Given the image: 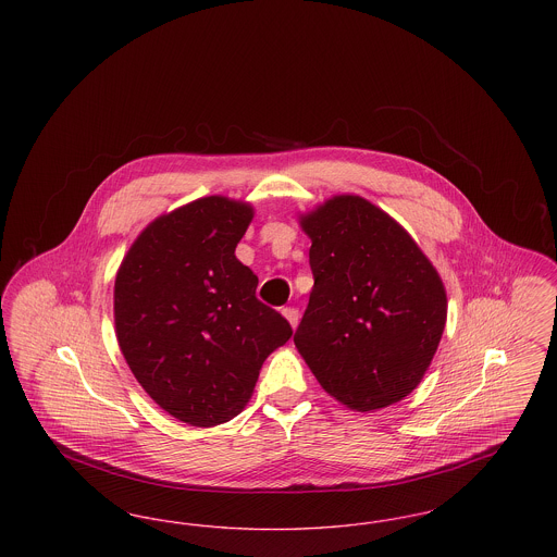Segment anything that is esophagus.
<instances>
[{
    "label": "esophagus",
    "instance_id": "esophagus-1",
    "mask_svg": "<svg viewBox=\"0 0 557 557\" xmlns=\"http://www.w3.org/2000/svg\"><path fill=\"white\" fill-rule=\"evenodd\" d=\"M282 315L290 321L292 327H296V325H298V319H300L298 309H294V307H286V309H282Z\"/></svg>",
    "mask_w": 557,
    "mask_h": 557
}]
</instances>
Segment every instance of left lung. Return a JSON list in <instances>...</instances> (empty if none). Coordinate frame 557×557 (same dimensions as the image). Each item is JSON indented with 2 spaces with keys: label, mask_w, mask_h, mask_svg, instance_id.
Returning a JSON list of instances; mask_svg holds the SVG:
<instances>
[{
  "label": "left lung",
  "mask_w": 557,
  "mask_h": 557,
  "mask_svg": "<svg viewBox=\"0 0 557 557\" xmlns=\"http://www.w3.org/2000/svg\"><path fill=\"white\" fill-rule=\"evenodd\" d=\"M313 290L294 345L330 397L373 411L424 377L447 321V292L393 216L361 196L302 214Z\"/></svg>",
  "instance_id": "obj_1"
}]
</instances>
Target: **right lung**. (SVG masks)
<instances>
[{
  "label": "right lung",
  "instance_id": "right-lung-1",
  "mask_svg": "<svg viewBox=\"0 0 557 557\" xmlns=\"http://www.w3.org/2000/svg\"><path fill=\"white\" fill-rule=\"evenodd\" d=\"M252 207L223 196L152 221L114 282V325L141 388L173 418L211 428L236 418L263 361L292 327L257 298L259 277L236 259Z\"/></svg>",
  "mask_w": 557,
  "mask_h": 557
}]
</instances>
